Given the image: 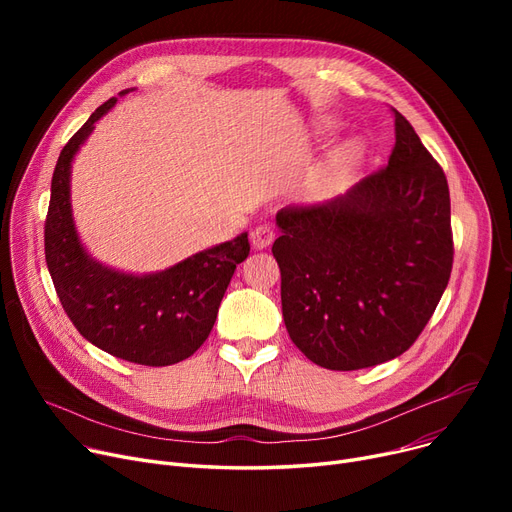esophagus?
Wrapping results in <instances>:
<instances>
[{"label": "esophagus", "mask_w": 512, "mask_h": 512, "mask_svg": "<svg viewBox=\"0 0 512 512\" xmlns=\"http://www.w3.org/2000/svg\"><path fill=\"white\" fill-rule=\"evenodd\" d=\"M274 238H276V232H274L270 226H267V224H259V226H255L253 232H251V245H253L255 249H265V247L272 245Z\"/></svg>", "instance_id": "1"}]
</instances>
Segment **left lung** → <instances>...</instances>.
<instances>
[{
    "instance_id": "8db88e82",
    "label": "left lung",
    "mask_w": 512,
    "mask_h": 512,
    "mask_svg": "<svg viewBox=\"0 0 512 512\" xmlns=\"http://www.w3.org/2000/svg\"><path fill=\"white\" fill-rule=\"evenodd\" d=\"M394 128L386 168L326 203L276 213L284 324L319 367L353 371L396 359L448 286L446 176L396 110Z\"/></svg>"
}]
</instances>
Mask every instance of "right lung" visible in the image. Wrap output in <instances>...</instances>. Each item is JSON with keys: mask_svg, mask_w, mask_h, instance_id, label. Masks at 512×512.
Listing matches in <instances>:
<instances>
[{"mask_svg": "<svg viewBox=\"0 0 512 512\" xmlns=\"http://www.w3.org/2000/svg\"><path fill=\"white\" fill-rule=\"evenodd\" d=\"M118 97L99 105L58 157L45 220V261L80 336L118 359L166 367L188 359L207 340L236 265L249 257L251 247L242 232L143 276L114 270L87 253L72 218V161Z\"/></svg>", "mask_w": 512, "mask_h": 512, "instance_id": "add662e5", "label": "right lung"}]
</instances>
